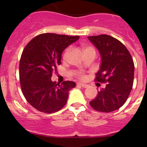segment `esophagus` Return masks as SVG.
I'll list each match as a JSON object with an SVG mask.
<instances>
[{"label": "esophagus", "instance_id": "1", "mask_svg": "<svg viewBox=\"0 0 147 147\" xmlns=\"http://www.w3.org/2000/svg\"><path fill=\"white\" fill-rule=\"evenodd\" d=\"M78 85L80 86L83 87V88H87L88 86V85H87V84H83V83H78Z\"/></svg>", "mask_w": 147, "mask_h": 147}]
</instances>
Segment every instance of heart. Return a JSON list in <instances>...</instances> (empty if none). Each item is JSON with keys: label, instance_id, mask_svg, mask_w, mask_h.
<instances>
[{"label": "heart", "instance_id": "b5f03b06", "mask_svg": "<svg viewBox=\"0 0 147 147\" xmlns=\"http://www.w3.org/2000/svg\"><path fill=\"white\" fill-rule=\"evenodd\" d=\"M83 50H84V52H86V51H90V50H94L93 48H90V47H86V46H84L83 48ZM69 51H70V48H67L66 50H65V52H64V55H63V57L64 58H65L67 56H68V53H69Z\"/></svg>", "mask_w": 147, "mask_h": 147}]
</instances>
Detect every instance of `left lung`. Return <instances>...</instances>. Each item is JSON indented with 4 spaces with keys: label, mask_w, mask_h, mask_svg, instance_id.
<instances>
[{
    "label": "left lung",
    "mask_w": 147,
    "mask_h": 147,
    "mask_svg": "<svg viewBox=\"0 0 147 147\" xmlns=\"http://www.w3.org/2000/svg\"><path fill=\"white\" fill-rule=\"evenodd\" d=\"M88 38L100 55L95 81L106 83L90 104L97 111L112 112L124 105L132 89L135 68L132 57L123 43L109 35Z\"/></svg>",
    "instance_id": "obj_1"
}]
</instances>
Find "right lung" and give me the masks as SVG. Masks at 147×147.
Segmentation results:
<instances>
[{
  "label": "right lung",
  "instance_id": "obj_1",
  "mask_svg": "<svg viewBox=\"0 0 147 147\" xmlns=\"http://www.w3.org/2000/svg\"><path fill=\"white\" fill-rule=\"evenodd\" d=\"M79 36L45 33L32 38L25 46L19 63V78L23 95L36 110L46 113L59 111L76 84L52 82V72L61 64V55Z\"/></svg>",
  "mask_w": 147,
  "mask_h": 147
}]
</instances>
